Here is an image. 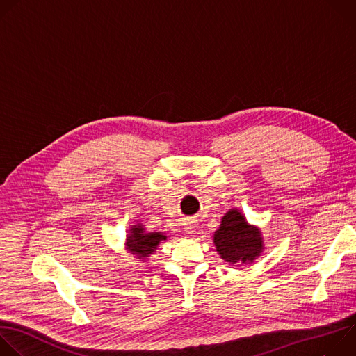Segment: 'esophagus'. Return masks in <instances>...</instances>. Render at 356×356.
<instances>
[{
	"mask_svg": "<svg viewBox=\"0 0 356 356\" xmlns=\"http://www.w3.org/2000/svg\"><path fill=\"white\" fill-rule=\"evenodd\" d=\"M197 231V224L194 221H188L186 225H184V232L187 235H194Z\"/></svg>",
	"mask_w": 356,
	"mask_h": 356,
	"instance_id": "obj_1",
	"label": "esophagus"
}]
</instances>
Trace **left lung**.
Instances as JSON below:
<instances>
[{
	"label": "left lung",
	"instance_id": "left-lung-1",
	"mask_svg": "<svg viewBox=\"0 0 356 356\" xmlns=\"http://www.w3.org/2000/svg\"><path fill=\"white\" fill-rule=\"evenodd\" d=\"M213 242L220 258L229 265L252 264L265 249L261 228L249 224L245 214L238 209L225 213L214 232Z\"/></svg>",
	"mask_w": 356,
	"mask_h": 356
}]
</instances>
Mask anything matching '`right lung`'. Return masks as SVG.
Segmentation results:
<instances>
[{
	"mask_svg": "<svg viewBox=\"0 0 356 356\" xmlns=\"http://www.w3.org/2000/svg\"><path fill=\"white\" fill-rule=\"evenodd\" d=\"M168 236L163 232L146 231L145 225L140 221L129 225L127 234V250L135 255L136 259L146 262L150 255L156 252L161 242L166 241Z\"/></svg>",
	"mask_w": 356,
	"mask_h": 356,
	"instance_id": "1",
	"label": "right lung"
}]
</instances>
